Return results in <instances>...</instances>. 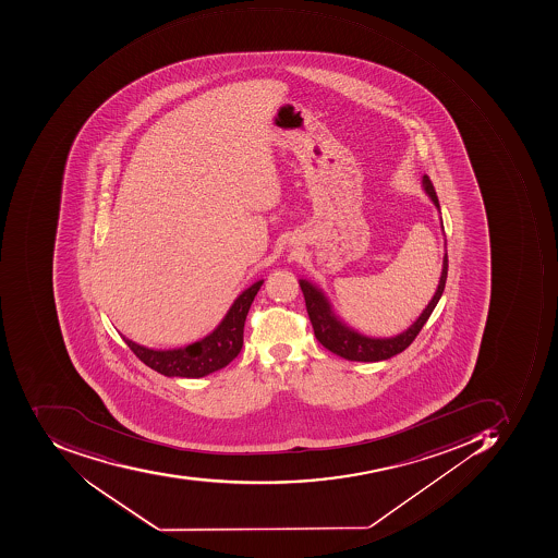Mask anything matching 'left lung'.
<instances>
[{"instance_id": "8db88e82", "label": "left lung", "mask_w": 558, "mask_h": 558, "mask_svg": "<svg viewBox=\"0 0 558 558\" xmlns=\"http://www.w3.org/2000/svg\"><path fill=\"white\" fill-rule=\"evenodd\" d=\"M423 187L433 201L434 206H436L437 211L441 213V206L437 201L433 182L426 174L423 175ZM446 278H448V252H445V258H442L441 278H439L436 293L427 303L426 308L423 310V314L408 330L398 333L396 337H384V339L364 336L355 328L349 327L345 322L340 320L339 315L331 308L330 300L312 281L300 280V288H302L303 296H305L306 312H308L310 322L314 327L315 337L325 349L337 353L347 361L379 362L398 355L411 345L412 340L417 337L421 328L424 327L427 318L433 314V310L436 308L437 302L441 299L442 292H445Z\"/></svg>"}]
</instances>
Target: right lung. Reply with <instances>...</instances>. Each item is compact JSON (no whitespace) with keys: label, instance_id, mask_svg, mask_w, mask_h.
Returning <instances> with one entry per match:
<instances>
[{"label":"right lung","instance_id":"1","mask_svg":"<svg viewBox=\"0 0 558 558\" xmlns=\"http://www.w3.org/2000/svg\"><path fill=\"white\" fill-rule=\"evenodd\" d=\"M262 284L263 280L256 281L241 292V295L228 310V314L222 318L221 324L205 339L197 340L191 345L182 347V349L154 350L138 345V343L125 339L124 336L122 339L147 367L159 372L162 376L186 377V379H199V377L208 376L219 368L227 367L241 352L244 320H246L250 306H252Z\"/></svg>","mask_w":558,"mask_h":558}]
</instances>
